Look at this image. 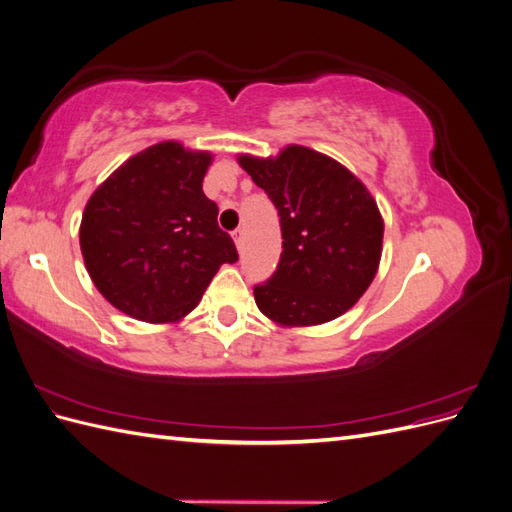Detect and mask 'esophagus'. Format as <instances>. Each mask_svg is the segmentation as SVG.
Returning a JSON list of instances; mask_svg holds the SVG:
<instances>
[{"label":"esophagus","mask_w":512,"mask_h":512,"mask_svg":"<svg viewBox=\"0 0 512 512\" xmlns=\"http://www.w3.org/2000/svg\"><path fill=\"white\" fill-rule=\"evenodd\" d=\"M243 235H245V232H243V228H237V230H232V239H235V243H237V247H239V250H241V247H243Z\"/></svg>","instance_id":"esophagus-1"}]
</instances>
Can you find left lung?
<instances>
[{
	"label": "left lung",
	"mask_w": 512,
	"mask_h": 512,
	"mask_svg": "<svg viewBox=\"0 0 512 512\" xmlns=\"http://www.w3.org/2000/svg\"><path fill=\"white\" fill-rule=\"evenodd\" d=\"M280 215L282 256L254 286L262 314L284 327L329 322L363 297L378 271L384 224L376 200L348 168L290 145L275 160L241 156Z\"/></svg>",
	"instance_id": "1"
}]
</instances>
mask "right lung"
<instances>
[{
  "mask_svg": "<svg viewBox=\"0 0 512 512\" xmlns=\"http://www.w3.org/2000/svg\"><path fill=\"white\" fill-rule=\"evenodd\" d=\"M211 156L175 141L123 162L89 198L81 252L102 297L136 320L175 322L239 254L203 192Z\"/></svg>",
  "mask_w": 512,
  "mask_h": 512,
  "instance_id": "1",
  "label": "right lung"
}]
</instances>
